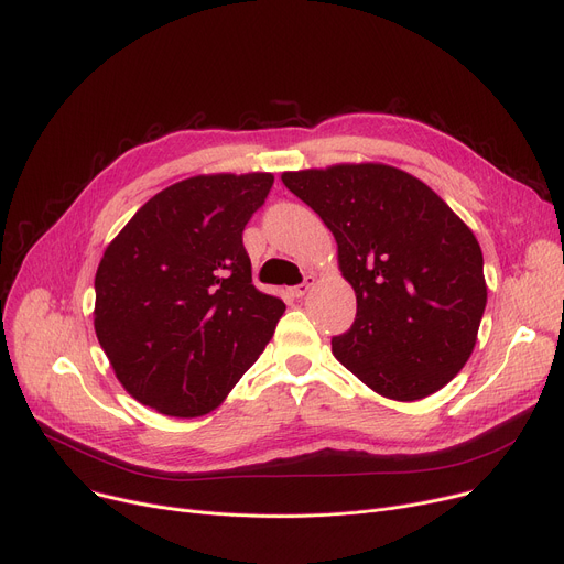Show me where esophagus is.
Returning a JSON list of instances; mask_svg holds the SVG:
<instances>
[{
	"label": "esophagus",
	"instance_id": "34e87169",
	"mask_svg": "<svg viewBox=\"0 0 564 564\" xmlns=\"http://www.w3.org/2000/svg\"><path fill=\"white\" fill-rule=\"evenodd\" d=\"M314 282H316V278L310 273V275H305V282L303 284H297V286H293L291 289V295L293 297H303V295H307V291L314 286Z\"/></svg>",
	"mask_w": 564,
	"mask_h": 564
}]
</instances>
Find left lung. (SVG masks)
I'll return each instance as SVG.
<instances>
[{
    "instance_id": "8db88e82",
    "label": "left lung",
    "mask_w": 564,
    "mask_h": 564,
    "mask_svg": "<svg viewBox=\"0 0 564 564\" xmlns=\"http://www.w3.org/2000/svg\"><path fill=\"white\" fill-rule=\"evenodd\" d=\"M284 186L335 235L357 295L333 352L391 401H419L465 367L487 305L474 231L414 175L384 163L282 173Z\"/></svg>"
}]
</instances>
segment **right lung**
<instances>
[{"label": "right lung", "mask_w": 564, "mask_h": 564, "mask_svg": "<svg viewBox=\"0 0 564 564\" xmlns=\"http://www.w3.org/2000/svg\"><path fill=\"white\" fill-rule=\"evenodd\" d=\"M271 186V173L182 180L107 246L95 273V335L139 403L203 416L271 341L286 307L252 284L243 248V227Z\"/></svg>", "instance_id": "right-lung-1"}]
</instances>
